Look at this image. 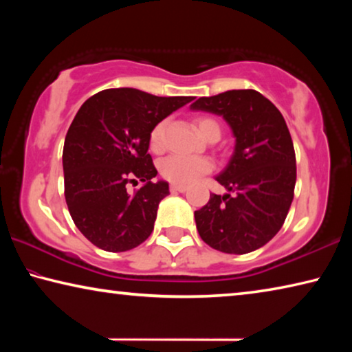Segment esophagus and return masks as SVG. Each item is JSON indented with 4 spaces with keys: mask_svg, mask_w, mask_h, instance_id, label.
<instances>
[{
    "mask_svg": "<svg viewBox=\"0 0 352 352\" xmlns=\"http://www.w3.org/2000/svg\"><path fill=\"white\" fill-rule=\"evenodd\" d=\"M170 192H186V186H178V184H172Z\"/></svg>",
    "mask_w": 352,
    "mask_h": 352,
    "instance_id": "esophagus-1",
    "label": "esophagus"
}]
</instances>
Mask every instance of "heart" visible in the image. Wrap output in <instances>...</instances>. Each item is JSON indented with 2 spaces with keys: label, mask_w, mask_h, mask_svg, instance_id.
Segmentation results:
<instances>
[{
  "label": "heart",
  "mask_w": 352,
  "mask_h": 352,
  "mask_svg": "<svg viewBox=\"0 0 352 352\" xmlns=\"http://www.w3.org/2000/svg\"><path fill=\"white\" fill-rule=\"evenodd\" d=\"M199 132L210 138L211 135L220 136V126L211 118H199L197 119ZM164 122H160L151 133V147L153 151H162L164 144ZM212 169V163L205 157H183V155H170L160 163V172L166 180L178 184V186H186L194 183L200 175L208 174Z\"/></svg>",
  "instance_id": "obj_1"
}]
</instances>
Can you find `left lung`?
<instances>
[{
	"label": "left lung",
	"mask_w": 352,
	"mask_h": 352,
	"mask_svg": "<svg viewBox=\"0 0 352 352\" xmlns=\"http://www.w3.org/2000/svg\"><path fill=\"white\" fill-rule=\"evenodd\" d=\"M190 110L222 116L236 138L233 157L216 177L228 194H211L194 212L199 234L219 252H254L281 230L294 200L296 160L287 124L256 90L200 98Z\"/></svg>",
	"instance_id": "left-lung-1"
}]
</instances>
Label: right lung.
Instances as JSON below:
<instances>
[{
	"instance_id": "1",
	"label": "right lung",
	"mask_w": 352,
	"mask_h": 352,
	"mask_svg": "<svg viewBox=\"0 0 352 352\" xmlns=\"http://www.w3.org/2000/svg\"><path fill=\"white\" fill-rule=\"evenodd\" d=\"M192 96L160 98L136 88H109L87 99L63 146L65 199L71 217L93 245L127 252L153 231L168 182H152L157 169L148 151L151 133ZM144 185L133 195L129 182Z\"/></svg>"
}]
</instances>
